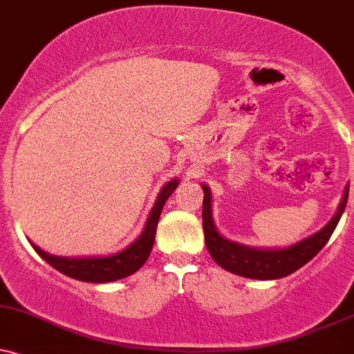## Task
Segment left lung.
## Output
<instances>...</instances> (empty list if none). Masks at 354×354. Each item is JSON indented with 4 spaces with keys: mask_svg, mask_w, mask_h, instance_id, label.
<instances>
[{
    "mask_svg": "<svg viewBox=\"0 0 354 354\" xmlns=\"http://www.w3.org/2000/svg\"><path fill=\"white\" fill-rule=\"evenodd\" d=\"M203 205L202 223L205 234V245L210 257L217 265L235 275L253 278V280H277L292 275L303 265H306L317 253L325 247L331 234L338 225L344 209H346L350 184L344 189L343 198L333 218L317 234L306 236L300 242L288 245L283 248H260L252 245L232 242L217 230L212 212V192L210 187L202 184Z\"/></svg>",
    "mask_w": 354,
    "mask_h": 354,
    "instance_id": "obj_1",
    "label": "left lung"
}]
</instances>
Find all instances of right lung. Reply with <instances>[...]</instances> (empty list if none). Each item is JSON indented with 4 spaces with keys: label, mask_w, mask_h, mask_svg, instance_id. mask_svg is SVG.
Here are the masks:
<instances>
[{
    "label": "right lung",
    "mask_w": 354,
    "mask_h": 354,
    "mask_svg": "<svg viewBox=\"0 0 354 354\" xmlns=\"http://www.w3.org/2000/svg\"><path fill=\"white\" fill-rule=\"evenodd\" d=\"M177 185L178 178L176 177L170 178L167 184L162 187L151 214H149L147 222H145L144 230L140 232V235L134 242L120 252L101 257H57L41 250L31 240H29V243L37 255L44 261H48L53 268H56L62 275L74 278V280L87 281V283H109V281L122 280V278L136 273L147 261L153 247V240H156L160 212L164 209L167 198L177 189Z\"/></svg>",
    "instance_id": "obj_1"
}]
</instances>
